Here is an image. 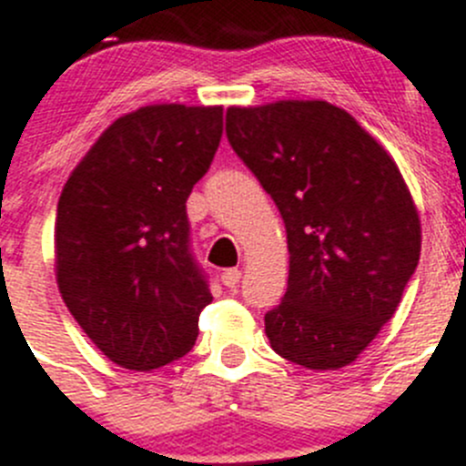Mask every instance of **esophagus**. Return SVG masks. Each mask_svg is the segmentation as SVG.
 <instances>
[{
	"mask_svg": "<svg viewBox=\"0 0 466 466\" xmlns=\"http://www.w3.org/2000/svg\"><path fill=\"white\" fill-rule=\"evenodd\" d=\"M238 279H241V270L238 268H228V270H223V275H220V282H223L228 289L237 287Z\"/></svg>",
	"mask_w": 466,
	"mask_h": 466,
	"instance_id": "esophagus-1",
	"label": "esophagus"
}]
</instances>
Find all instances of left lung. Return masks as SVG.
Masks as SVG:
<instances>
[{"label":"left lung","instance_id":"obj_1","mask_svg":"<svg viewBox=\"0 0 466 466\" xmlns=\"http://www.w3.org/2000/svg\"><path fill=\"white\" fill-rule=\"evenodd\" d=\"M225 132L287 228V293L264 316L270 348L314 371L348 367L394 316L421 255L399 166L323 99L229 106Z\"/></svg>","mask_w":466,"mask_h":466}]
</instances>
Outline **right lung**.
I'll return each mask as SVG.
<instances>
[{
  "label": "right lung",
  "mask_w": 466,
  "mask_h": 466,
  "mask_svg": "<svg viewBox=\"0 0 466 466\" xmlns=\"http://www.w3.org/2000/svg\"><path fill=\"white\" fill-rule=\"evenodd\" d=\"M223 137V106L150 104L118 118L58 198L63 302L118 367L152 371L198 339L209 284L188 246L187 198Z\"/></svg>",
  "instance_id": "obj_1"
}]
</instances>
